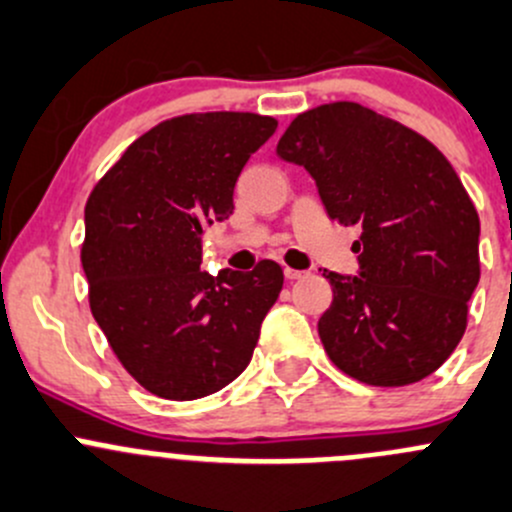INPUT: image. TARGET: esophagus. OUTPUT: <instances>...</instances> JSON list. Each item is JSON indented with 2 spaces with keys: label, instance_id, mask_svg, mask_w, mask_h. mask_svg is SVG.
<instances>
[{
  "label": "esophagus",
  "instance_id": "obj_1",
  "mask_svg": "<svg viewBox=\"0 0 512 512\" xmlns=\"http://www.w3.org/2000/svg\"><path fill=\"white\" fill-rule=\"evenodd\" d=\"M283 276H286L288 281H296V278L306 276V271H298V268H283Z\"/></svg>",
  "mask_w": 512,
  "mask_h": 512
}]
</instances>
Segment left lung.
I'll return each instance as SVG.
<instances>
[{"instance_id": "8db88e82", "label": "left lung", "mask_w": 512, "mask_h": 512, "mask_svg": "<svg viewBox=\"0 0 512 512\" xmlns=\"http://www.w3.org/2000/svg\"><path fill=\"white\" fill-rule=\"evenodd\" d=\"M276 154L303 166L328 216L361 226L356 276L323 271L318 318L328 358L356 381H423L455 351L480 278V219L450 161L426 136L353 101L291 121Z\"/></svg>"}]
</instances>
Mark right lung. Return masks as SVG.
Segmentation results:
<instances>
[{
	"instance_id": "add662e5",
	"label": "right lung",
	"mask_w": 512,
	"mask_h": 512,
	"mask_svg": "<svg viewBox=\"0 0 512 512\" xmlns=\"http://www.w3.org/2000/svg\"><path fill=\"white\" fill-rule=\"evenodd\" d=\"M273 116L209 111L161 121L101 176L84 209L89 306L139 386L196 401L244 373L283 271H201V239L234 214V186Z\"/></svg>"
}]
</instances>
